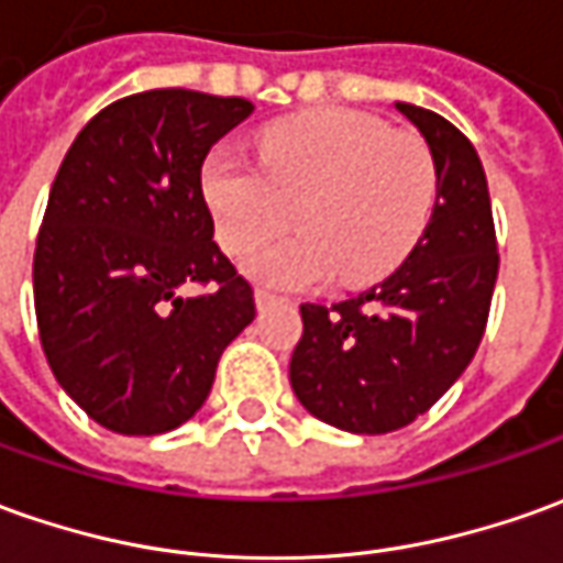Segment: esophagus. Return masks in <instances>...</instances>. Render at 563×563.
<instances>
[{
	"instance_id": "esophagus-1",
	"label": "esophagus",
	"mask_w": 563,
	"mask_h": 563,
	"mask_svg": "<svg viewBox=\"0 0 563 563\" xmlns=\"http://www.w3.org/2000/svg\"><path fill=\"white\" fill-rule=\"evenodd\" d=\"M283 301H289V298L277 296V292H271V289H255V305H258V311H267V308L283 305Z\"/></svg>"
}]
</instances>
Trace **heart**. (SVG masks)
<instances>
[{
	"instance_id": "b5f03b06",
	"label": "heart",
	"mask_w": 563,
	"mask_h": 563,
	"mask_svg": "<svg viewBox=\"0 0 563 563\" xmlns=\"http://www.w3.org/2000/svg\"><path fill=\"white\" fill-rule=\"evenodd\" d=\"M202 200L228 255H246L279 230L294 206L299 231L246 262L255 280L283 289L335 274L366 286L407 262L426 236L441 172L428 141L351 107H320L271 122L258 163L228 147L202 159Z\"/></svg>"
}]
</instances>
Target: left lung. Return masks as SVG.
<instances>
[{
	"instance_id": "left-lung-1",
	"label": "left lung",
	"mask_w": 563,
	"mask_h": 563,
	"mask_svg": "<svg viewBox=\"0 0 563 563\" xmlns=\"http://www.w3.org/2000/svg\"><path fill=\"white\" fill-rule=\"evenodd\" d=\"M397 110L426 135L441 194L410 258L361 296L301 305L289 382L301 407L354 434H388L428 412L472 363L499 274L487 175L441 113Z\"/></svg>"
}]
</instances>
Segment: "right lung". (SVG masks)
Masks as SVG:
<instances>
[{"instance_id": "right-lung-1", "label": "right lung", "mask_w": 563, "mask_h": 563, "mask_svg": "<svg viewBox=\"0 0 563 563\" xmlns=\"http://www.w3.org/2000/svg\"><path fill=\"white\" fill-rule=\"evenodd\" d=\"M250 113L246 98L137 91L91 117L57 169L33 252L40 342L57 385L117 434L185 426L255 320L200 187L206 153Z\"/></svg>"}]
</instances>
